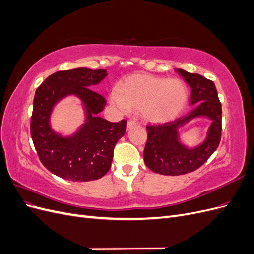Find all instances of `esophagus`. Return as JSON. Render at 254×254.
<instances>
[{
    "instance_id": "obj_1",
    "label": "esophagus",
    "mask_w": 254,
    "mask_h": 254,
    "mask_svg": "<svg viewBox=\"0 0 254 254\" xmlns=\"http://www.w3.org/2000/svg\"><path fill=\"white\" fill-rule=\"evenodd\" d=\"M134 125H136L135 121H128L127 122V129H130L131 127H133Z\"/></svg>"
}]
</instances>
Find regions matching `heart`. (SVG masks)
<instances>
[{"label":"heart","mask_w":254,"mask_h":254,"mask_svg":"<svg viewBox=\"0 0 254 254\" xmlns=\"http://www.w3.org/2000/svg\"><path fill=\"white\" fill-rule=\"evenodd\" d=\"M189 89L180 79H167L147 74L129 76L120 86V93L112 91L111 103L121 111H140L151 124L174 121L186 108Z\"/></svg>","instance_id":"b5f03b06"}]
</instances>
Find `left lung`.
<instances>
[{
	"instance_id": "obj_1",
	"label": "left lung",
	"mask_w": 254,
	"mask_h": 254,
	"mask_svg": "<svg viewBox=\"0 0 254 254\" xmlns=\"http://www.w3.org/2000/svg\"><path fill=\"white\" fill-rule=\"evenodd\" d=\"M190 87L188 114L165 124L147 126V142L144 162L149 170L165 176H179L196 171L217 149L221 136V104L213 81L199 74L176 68ZM207 118L211 121L205 140L189 146L181 141L179 129L191 120Z\"/></svg>"
}]
</instances>
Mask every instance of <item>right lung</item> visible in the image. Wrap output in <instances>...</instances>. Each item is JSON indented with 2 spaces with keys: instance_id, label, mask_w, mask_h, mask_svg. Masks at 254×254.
<instances>
[{
  "instance_id": "add662e5",
  "label": "right lung",
  "mask_w": 254,
  "mask_h": 254,
  "mask_svg": "<svg viewBox=\"0 0 254 254\" xmlns=\"http://www.w3.org/2000/svg\"><path fill=\"white\" fill-rule=\"evenodd\" d=\"M107 70L77 67L52 74L36 90L30 134L41 163L60 178L76 182L97 180L111 167L113 148L125 134L126 121L111 123L99 117L105 98L92 89ZM67 96L77 97L85 120L71 136L56 133L50 117L55 106Z\"/></svg>"
}]
</instances>
